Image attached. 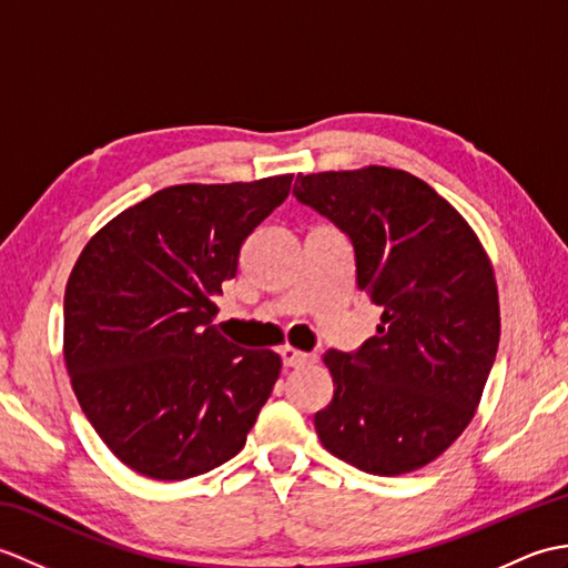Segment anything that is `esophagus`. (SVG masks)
Wrapping results in <instances>:
<instances>
[{"mask_svg": "<svg viewBox=\"0 0 568 568\" xmlns=\"http://www.w3.org/2000/svg\"><path fill=\"white\" fill-rule=\"evenodd\" d=\"M281 356H283V364H285L287 368H300V366L315 364V361H317L312 354L300 352V348H295V346H283V348H281Z\"/></svg>", "mask_w": 568, "mask_h": 568, "instance_id": "obj_1", "label": "esophagus"}]
</instances>
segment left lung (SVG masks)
Segmentation results:
<instances>
[{
    "label": "left lung",
    "instance_id": "obj_1",
    "mask_svg": "<svg viewBox=\"0 0 568 568\" xmlns=\"http://www.w3.org/2000/svg\"><path fill=\"white\" fill-rule=\"evenodd\" d=\"M293 195L346 232L356 283L383 307L356 354L327 352L324 449L366 474L400 476L462 437L500 342L496 273L474 229L425 180L366 165L295 180Z\"/></svg>",
    "mask_w": 568,
    "mask_h": 568
}]
</instances>
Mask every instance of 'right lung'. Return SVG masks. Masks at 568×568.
I'll list each match as a JSON object with an SVG mask.
<instances>
[{
  "mask_svg": "<svg viewBox=\"0 0 568 568\" xmlns=\"http://www.w3.org/2000/svg\"><path fill=\"white\" fill-rule=\"evenodd\" d=\"M293 175L171 185L119 212L72 265L63 358L84 417L119 462L155 480L236 456L281 376L271 348H241L212 320L248 234Z\"/></svg>",
  "mask_w": 568,
  "mask_h": 568,
  "instance_id": "right-lung-1",
  "label": "right lung"
}]
</instances>
